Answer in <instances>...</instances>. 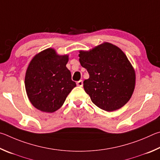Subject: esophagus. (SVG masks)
<instances>
[{"mask_svg": "<svg viewBox=\"0 0 160 160\" xmlns=\"http://www.w3.org/2000/svg\"><path fill=\"white\" fill-rule=\"evenodd\" d=\"M77 84L78 86H80V87H82V86H83V81H82V80L78 81V82H77Z\"/></svg>", "mask_w": 160, "mask_h": 160, "instance_id": "obj_1", "label": "esophagus"}]
</instances>
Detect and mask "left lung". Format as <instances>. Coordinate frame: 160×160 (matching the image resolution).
Returning a JSON list of instances; mask_svg holds the SVG:
<instances>
[{
	"mask_svg": "<svg viewBox=\"0 0 160 160\" xmlns=\"http://www.w3.org/2000/svg\"><path fill=\"white\" fill-rule=\"evenodd\" d=\"M79 53L81 65L89 74V78L83 82V88L91 101L108 112L123 107L133 93L136 74L122 50L104 43L90 51Z\"/></svg>",
	"mask_w": 160,
	"mask_h": 160,
	"instance_id": "left-lung-1",
	"label": "left lung"
}]
</instances>
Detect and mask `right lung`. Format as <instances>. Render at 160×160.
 Returning <instances> with one entry per match:
<instances>
[{
	"label": "right lung",
	"instance_id": "1",
	"mask_svg": "<svg viewBox=\"0 0 160 160\" xmlns=\"http://www.w3.org/2000/svg\"><path fill=\"white\" fill-rule=\"evenodd\" d=\"M68 55H58L48 48L33 58L25 76L28 98L36 108L46 112L60 109L77 84L67 68Z\"/></svg>",
	"mask_w": 160,
	"mask_h": 160
}]
</instances>
